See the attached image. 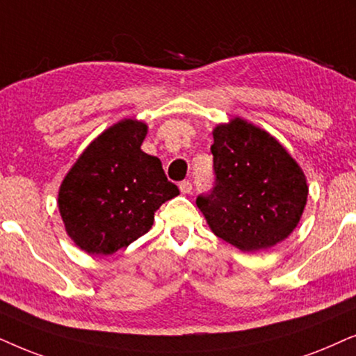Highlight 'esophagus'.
<instances>
[{
	"label": "esophagus",
	"mask_w": 356,
	"mask_h": 356,
	"mask_svg": "<svg viewBox=\"0 0 356 356\" xmlns=\"http://www.w3.org/2000/svg\"><path fill=\"white\" fill-rule=\"evenodd\" d=\"M179 188H181L182 193H191L192 192V182L191 181H182L179 184Z\"/></svg>",
	"instance_id": "esophagus-1"
}]
</instances>
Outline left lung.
I'll use <instances>...</instances> for the list:
<instances>
[{
  "label": "left lung",
  "instance_id": "8db88e82",
  "mask_svg": "<svg viewBox=\"0 0 356 356\" xmlns=\"http://www.w3.org/2000/svg\"><path fill=\"white\" fill-rule=\"evenodd\" d=\"M213 138L215 184L197 197L213 233L244 252L288 238L307 198L296 161L273 136L243 118L218 125Z\"/></svg>",
  "mask_w": 356,
  "mask_h": 356
}]
</instances>
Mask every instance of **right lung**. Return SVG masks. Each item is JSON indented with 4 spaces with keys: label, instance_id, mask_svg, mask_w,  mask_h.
Instances as JSON below:
<instances>
[{
    "label": "right lung",
    "instance_id": "1",
    "mask_svg": "<svg viewBox=\"0 0 356 356\" xmlns=\"http://www.w3.org/2000/svg\"><path fill=\"white\" fill-rule=\"evenodd\" d=\"M146 130L131 118L115 123L84 149L61 184L66 233L89 254L125 249L148 233L154 211L179 195L161 161L141 151Z\"/></svg>",
    "mask_w": 356,
    "mask_h": 356
}]
</instances>
